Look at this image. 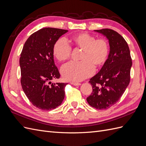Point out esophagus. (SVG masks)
I'll return each mask as SVG.
<instances>
[{"mask_svg": "<svg viewBox=\"0 0 146 146\" xmlns=\"http://www.w3.org/2000/svg\"><path fill=\"white\" fill-rule=\"evenodd\" d=\"M70 84L74 85V86H80L81 84L80 83H77V82H70Z\"/></svg>", "mask_w": 146, "mask_h": 146, "instance_id": "esophagus-1", "label": "esophagus"}]
</instances>
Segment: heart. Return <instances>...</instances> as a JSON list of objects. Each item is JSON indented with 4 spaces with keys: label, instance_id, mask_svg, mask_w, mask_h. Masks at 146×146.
<instances>
[{
    "label": "heart",
    "instance_id": "1",
    "mask_svg": "<svg viewBox=\"0 0 146 146\" xmlns=\"http://www.w3.org/2000/svg\"><path fill=\"white\" fill-rule=\"evenodd\" d=\"M70 42L74 48L82 50L81 61L71 62L63 66L61 73L65 80L82 81L93 74L94 67L100 68L107 61L110 47L105 39H96L88 33H80L70 38ZM71 53V47L63 39H58L53 48L54 56L60 61L69 60Z\"/></svg>",
    "mask_w": 146,
    "mask_h": 146
}]
</instances>
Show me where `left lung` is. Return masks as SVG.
<instances>
[{
	"label": "left lung",
	"instance_id": "obj_1",
	"mask_svg": "<svg viewBox=\"0 0 146 146\" xmlns=\"http://www.w3.org/2000/svg\"><path fill=\"white\" fill-rule=\"evenodd\" d=\"M108 39L110 54L100 71L89 81L92 92L88 103L98 110H106L117 102L130 81L132 65L129 46L120 34L109 29L94 30Z\"/></svg>",
	"mask_w": 146,
	"mask_h": 146
}]
</instances>
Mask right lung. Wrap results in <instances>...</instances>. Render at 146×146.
Segmentation results:
<instances>
[{"label": "right lung", "mask_w": 146, "mask_h": 146, "mask_svg": "<svg viewBox=\"0 0 146 146\" xmlns=\"http://www.w3.org/2000/svg\"><path fill=\"white\" fill-rule=\"evenodd\" d=\"M68 30L43 28L25 41L21 54V83L26 96L35 107L51 110L60 106L64 98L68 83H52L60 74L55 64L53 48L59 38Z\"/></svg>", "instance_id": "add662e5"}]
</instances>
